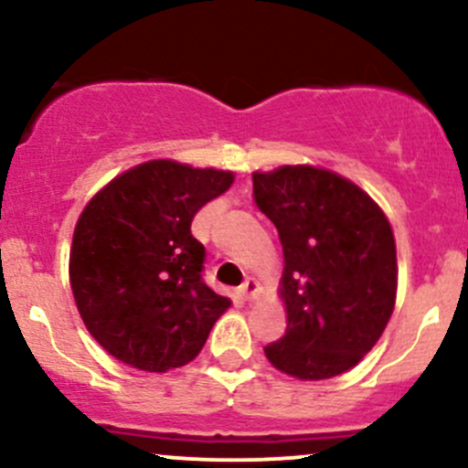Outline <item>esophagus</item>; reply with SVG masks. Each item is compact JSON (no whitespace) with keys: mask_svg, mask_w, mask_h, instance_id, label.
<instances>
[{"mask_svg":"<svg viewBox=\"0 0 468 468\" xmlns=\"http://www.w3.org/2000/svg\"><path fill=\"white\" fill-rule=\"evenodd\" d=\"M239 295H242V300H244V302H253L255 297L260 295V286H258V282L250 280V277H249V280H246L244 284L239 286Z\"/></svg>","mask_w":468,"mask_h":468,"instance_id":"1","label":"esophagus"}]
</instances>
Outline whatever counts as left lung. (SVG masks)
Here are the masks:
<instances>
[{
    "label": "left lung",
    "instance_id": "left-lung-1",
    "mask_svg": "<svg viewBox=\"0 0 468 468\" xmlns=\"http://www.w3.org/2000/svg\"><path fill=\"white\" fill-rule=\"evenodd\" d=\"M253 199L284 250L277 292L286 333L264 356L302 382L346 373L376 346L395 309L388 218L356 182L311 164L255 171Z\"/></svg>",
    "mask_w": 468,
    "mask_h": 468
}]
</instances>
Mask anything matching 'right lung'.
<instances>
[{
	"mask_svg": "<svg viewBox=\"0 0 468 468\" xmlns=\"http://www.w3.org/2000/svg\"><path fill=\"white\" fill-rule=\"evenodd\" d=\"M233 171L148 159L112 177L75 224L69 277L77 311L112 357L166 373L197 357L230 300L202 282L199 208L233 184Z\"/></svg>",
	"mask_w": 468,
	"mask_h": 468,
	"instance_id": "obj_1",
	"label": "right lung"
}]
</instances>
